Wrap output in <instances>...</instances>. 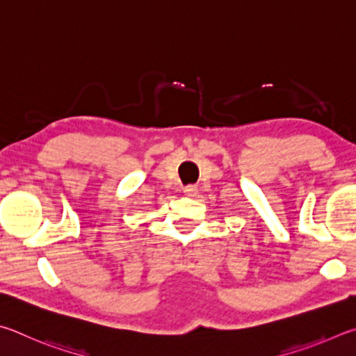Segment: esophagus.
I'll use <instances>...</instances> for the list:
<instances>
[{
    "mask_svg": "<svg viewBox=\"0 0 356 356\" xmlns=\"http://www.w3.org/2000/svg\"><path fill=\"white\" fill-rule=\"evenodd\" d=\"M197 186H186V188H184V194L186 195H188V197H195L197 195Z\"/></svg>",
    "mask_w": 356,
    "mask_h": 356,
    "instance_id": "34e87169",
    "label": "esophagus"
}]
</instances>
